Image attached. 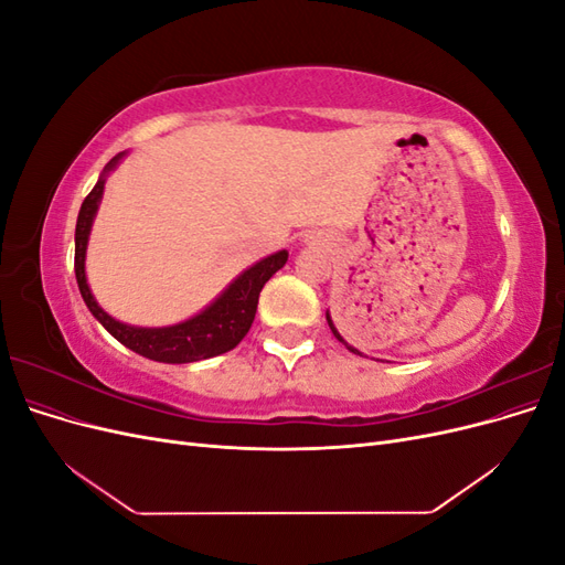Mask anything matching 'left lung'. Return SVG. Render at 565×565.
I'll use <instances>...</instances> for the list:
<instances>
[{"label":"left lung","instance_id":"1","mask_svg":"<svg viewBox=\"0 0 565 565\" xmlns=\"http://www.w3.org/2000/svg\"><path fill=\"white\" fill-rule=\"evenodd\" d=\"M324 318H328V324H330V330H332V334H334V337H337V339H339V341H341V344H344V347H347V349H349V351H351V353H358V355H363V353H361V351H358V349H355V347H351V344H349V341H347V339H344V337H341V334H339V332H337V328H334V322H332V318H330V313H324Z\"/></svg>","mask_w":565,"mask_h":565}]
</instances>
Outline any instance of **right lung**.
I'll list each match as a JSON object with an SVG mask.
<instances>
[{"label": "right lung", "instance_id": "add662e5", "mask_svg": "<svg viewBox=\"0 0 565 565\" xmlns=\"http://www.w3.org/2000/svg\"><path fill=\"white\" fill-rule=\"evenodd\" d=\"M125 158V152L115 156L92 193L84 198L79 214H77V228H75V276L84 303L92 311V316L104 324V328L127 349L139 353L143 358L158 363H195L204 358H214L235 349L241 344L243 337L249 332L256 303H259V292L264 285L278 273L287 262V249L266 256V259L256 262L245 273H241L224 292H221L207 309L198 316L188 318L179 324H169V328H134V324L119 322L100 309L94 299L92 289L87 285V273H84V259H87V243L94 216L98 212L100 198H104V185L108 172L117 167V162Z\"/></svg>", "mask_w": 565, "mask_h": 565}]
</instances>
